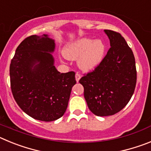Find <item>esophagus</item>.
<instances>
[{
	"mask_svg": "<svg viewBox=\"0 0 151 151\" xmlns=\"http://www.w3.org/2000/svg\"><path fill=\"white\" fill-rule=\"evenodd\" d=\"M80 78H81V75H80L78 73H76V80L77 82H78V81H79Z\"/></svg>",
	"mask_w": 151,
	"mask_h": 151,
	"instance_id": "34e87169",
	"label": "esophagus"
}]
</instances>
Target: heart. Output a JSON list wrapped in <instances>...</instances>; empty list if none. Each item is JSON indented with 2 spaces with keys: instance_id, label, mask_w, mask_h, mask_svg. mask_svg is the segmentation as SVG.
Here are the masks:
<instances>
[{
  "instance_id": "1",
  "label": "heart",
  "mask_w": 151,
  "mask_h": 151,
  "mask_svg": "<svg viewBox=\"0 0 151 151\" xmlns=\"http://www.w3.org/2000/svg\"><path fill=\"white\" fill-rule=\"evenodd\" d=\"M105 53V45L101 40L93 41L83 38L66 45L63 54L70 60L78 59V65L85 71L93 69L102 61Z\"/></svg>"
}]
</instances>
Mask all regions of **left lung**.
Instances as JSON below:
<instances>
[{
    "instance_id": "obj_1",
    "label": "left lung",
    "mask_w": 151,
    "mask_h": 151,
    "mask_svg": "<svg viewBox=\"0 0 151 151\" xmlns=\"http://www.w3.org/2000/svg\"><path fill=\"white\" fill-rule=\"evenodd\" d=\"M110 47L101 63L79 83L89 110L98 116L114 115L130 101L137 82L134 54L120 33L105 29Z\"/></svg>"
}]
</instances>
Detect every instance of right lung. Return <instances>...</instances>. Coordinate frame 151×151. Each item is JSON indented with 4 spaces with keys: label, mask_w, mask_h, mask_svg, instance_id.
Masks as SVG:
<instances>
[{
    "label": "right lung",
    "mask_w": 151,
    "mask_h": 151,
    "mask_svg": "<svg viewBox=\"0 0 151 151\" xmlns=\"http://www.w3.org/2000/svg\"><path fill=\"white\" fill-rule=\"evenodd\" d=\"M54 48V41L47 35H31L17 47L10 66V88L17 104L29 116L44 122L63 116L76 83L73 71L57 70L50 54Z\"/></svg>",
    "instance_id": "1"
}]
</instances>
